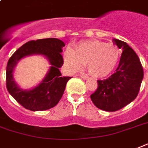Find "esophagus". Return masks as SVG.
Masks as SVG:
<instances>
[{
	"mask_svg": "<svg viewBox=\"0 0 148 148\" xmlns=\"http://www.w3.org/2000/svg\"><path fill=\"white\" fill-rule=\"evenodd\" d=\"M79 76H80V77H81L82 79H88V76H87V75H79Z\"/></svg>",
	"mask_w": 148,
	"mask_h": 148,
	"instance_id": "34e87169",
	"label": "esophagus"
}]
</instances>
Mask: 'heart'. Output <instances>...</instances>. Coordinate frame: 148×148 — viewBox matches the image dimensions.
Wrapping results in <instances>:
<instances>
[{
    "instance_id": "1",
    "label": "heart",
    "mask_w": 148,
    "mask_h": 148,
    "mask_svg": "<svg viewBox=\"0 0 148 148\" xmlns=\"http://www.w3.org/2000/svg\"><path fill=\"white\" fill-rule=\"evenodd\" d=\"M121 57V49L114 43L99 40L84 41L73 50L67 47L64 51L66 65L72 71H77L87 65L88 73L95 77H104L114 69Z\"/></svg>"
}]
</instances>
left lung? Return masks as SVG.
Here are the masks:
<instances>
[{
	"label": "left lung",
	"instance_id": "left-lung-1",
	"mask_svg": "<svg viewBox=\"0 0 148 148\" xmlns=\"http://www.w3.org/2000/svg\"><path fill=\"white\" fill-rule=\"evenodd\" d=\"M123 52L116 72L106 79L98 80V87L90 99L102 110L114 112L132 102L138 95L143 78L140 58L125 42L114 39Z\"/></svg>",
	"mask_w": 148,
	"mask_h": 148
}]
</instances>
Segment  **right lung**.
Here are the masks:
<instances>
[{"label":"right lung","instance_id":"right-lung-1","mask_svg":"<svg viewBox=\"0 0 148 148\" xmlns=\"http://www.w3.org/2000/svg\"><path fill=\"white\" fill-rule=\"evenodd\" d=\"M64 43L53 38L29 41L12 55L6 68V87L12 96L27 110L42 111L53 108L63 95L67 82L72 77H62L59 69L63 65L61 54ZM42 54L47 58L51 64L48 74L41 84L32 90L20 89L14 81L12 73L17 62L23 56Z\"/></svg>","mask_w":148,"mask_h":148}]
</instances>
